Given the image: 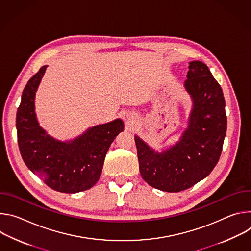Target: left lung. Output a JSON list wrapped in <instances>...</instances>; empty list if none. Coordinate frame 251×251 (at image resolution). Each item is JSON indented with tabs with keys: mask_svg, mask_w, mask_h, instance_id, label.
Returning <instances> with one entry per match:
<instances>
[{
	"mask_svg": "<svg viewBox=\"0 0 251 251\" xmlns=\"http://www.w3.org/2000/svg\"><path fill=\"white\" fill-rule=\"evenodd\" d=\"M187 78L185 88L193 108L180 141L158 153L135 135L142 177L151 187L169 193L187 190L210 174L220 160L226 133L223 89L206 64L191 61Z\"/></svg>",
	"mask_w": 251,
	"mask_h": 251,
	"instance_id": "8db88e82",
	"label": "left lung"
}]
</instances>
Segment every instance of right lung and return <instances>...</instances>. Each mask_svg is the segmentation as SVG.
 Masks as SVG:
<instances>
[{
	"label": "right lung",
	"instance_id": "add662e5",
	"mask_svg": "<svg viewBox=\"0 0 251 251\" xmlns=\"http://www.w3.org/2000/svg\"><path fill=\"white\" fill-rule=\"evenodd\" d=\"M47 67L42 66L27 81L18 108L16 126L22 158L33 174L56 192L75 194L89 190L98 182L106 153L124 124L116 119L89 128L66 142L50 136L39 125L34 112L35 92Z\"/></svg>",
	"mask_w": 251,
	"mask_h": 251
}]
</instances>
